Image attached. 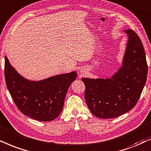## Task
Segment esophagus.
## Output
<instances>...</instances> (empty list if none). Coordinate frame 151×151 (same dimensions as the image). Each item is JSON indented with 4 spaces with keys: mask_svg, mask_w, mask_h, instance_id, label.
I'll return each instance as SVG.
<instances>
[{
    "mask_svg": "<svg viewBox=\"0 0 151 151\" xmlns=\"http://www.w3.org/2000/svg\"><path fill=\"white\" fill-rule=\"evenodd\" d=\"M80 72H81V74H84V73H86V70L84 69V68H82V69L80 70Z\"/></svg>",
    "mask_w": 151,
    "mask_h": 151,
    "instance_id": "1",
    "label": "esophagus"
}]
</instances>
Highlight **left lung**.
I'll list each match as a JSON object with an SVG mask.
<instances>
[{
    "label": "left lung",
    "instance_id": "obj_1",
    "mask_svg": "<svg viewBox=\"0 0 151 151\" xmlns=\"http://www.w3.org/2000/svg\"><path fill=\"white\" fill-rule=\"evenodd\" d=\"M123 31L128 39L121 66L105 79L82 78L88 107L101 119H112L131 110L146 84L148 65L141 40L133 30Z\"/></svg>",
    "mask_w": 151,
    "mask_h": 151
}]
</instances>
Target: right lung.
<instances>
[{"mask_svg": "<svg viewBox=\"0 0 151 151\" xmlns=\"http://www.w3.org/2000/svg\"><path fill=\"white\" fill-rule=\"evenodd\" d=\"M6 85L22 113L40 122L52 121L61 114L70 86L77 79L76 71L32 81L21 75L5 57Z\"/></svg>", "mask_w": 151, "mask_h": 151, "instance_id": "obj_1", "label": "right lung"}]
</instances>
